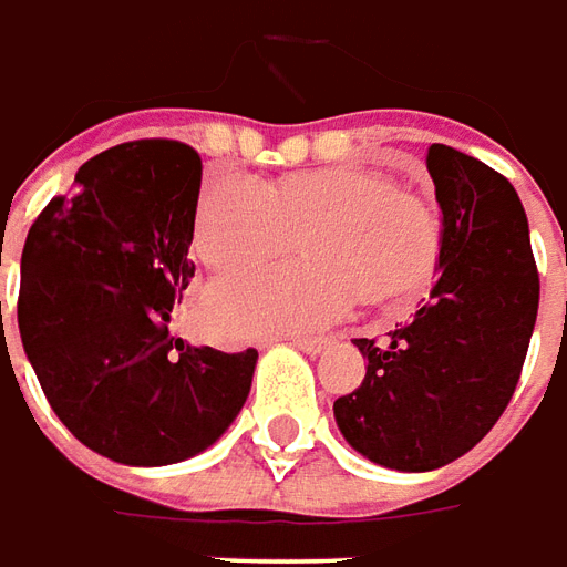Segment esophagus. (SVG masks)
I'll use <instances>...</instances> for the list:
<instances>
[{"mask_svg":"<svg viewBox=\"0 0 567 567\" xmlns=\"http://www.w3.org/2000/svg\"><path fill=\"white\" fill-rule=\"evenodd\" d=\"M292 344H296L299 351H305V354H320L329 344V339H323V336H315V339H292Z\"/></svg>","mask_w":567,"mask_h":567,"instance_id":"obj_1","label":"esophagus"}]
</instances>
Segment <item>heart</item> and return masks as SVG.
Segmentation results:
<instances>
[{
  "label": "heart",
  "instance_id": "obj_1",
  "mask_svg": "<svg viewBox=\"0 0 567 567\" xmlns=\"http://www.w3.org/2000/svg\"><path fill=\"white\" fill-rule=\"evenodd\" d=\"M302 235L305 262L219 280L207 317L219 332L247 339L336 323L357 296L405 302L431 280L443 223L431 200L363 167H323L265 186L223 176L204 188L195 250L216 271L275 259Z\"/></svg>",
  "mask_w": 567,
  "mask_h": 567
}]
</instances>
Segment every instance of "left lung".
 <instances>
[{"instance_id":"left-lung-1","label":"left lung","mask_w":567,"mask_h":567,"mask_svg":"<svg viewBox=\"0 0 567 567\" xmlns=\"http://www.w3.org/2000/svg\"><path fill=\"white\" fill-rule=\"evenodd\" d=\"M443 210L440 277L412 320L354 339L367 375L336 400V424L381 467L424 473L455 461L504 415L528 354L540 277L507 176L452 146L427 148Z\"/></svg>"}]
</instances>
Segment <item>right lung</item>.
Masks as SVG:
<instances>
[{"mask_svg":"<svg viewBox=\"0 0 567 567\" xmlns=\"http://www.w3.org/2000/svg\"><path fill=\"white\" fill-rule=\"evenodd\" d=\"M198 152L134 140L84 162L48 200L20 256L18 327L70 433L131 467L213 445L250 393L256 348L226 354L171 332L195 262Z\"/></svg>","mask_w":567,"mask_h":567,"instance_id":"obj_1","label":"right lung"}]
</instances>
